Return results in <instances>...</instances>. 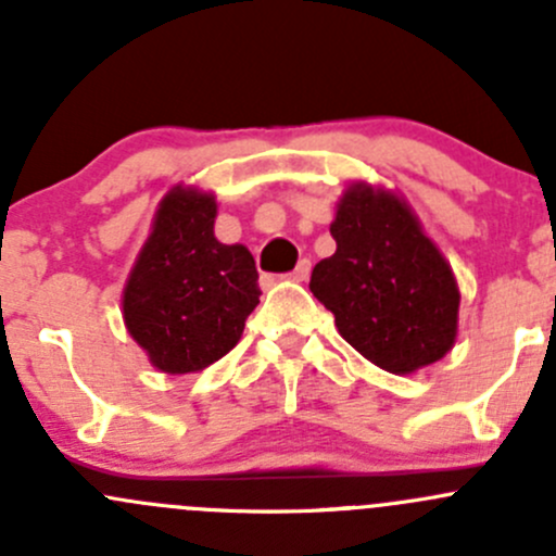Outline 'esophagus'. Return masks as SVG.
I'll return each instance as SVG.
<instances>
[{
    "label": "esophagus",
    "instance_id": "esophagus-1",
    "mask_svg": "<svg viewBox=\"0 0 556 556\" xmlns=\"http://www.w3.org/2000/svg\"><path fill=\"white\" fill-rule=\"evenodd\" d=\"M309 271H312V261H301L299 266H295V271L290 274V279H293V282H304V279H309Z\"/></svg>",
    "mask_w": 556,
    "mask_h": 556
}]
</instances>
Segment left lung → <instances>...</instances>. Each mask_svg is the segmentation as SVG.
<instances>
[{
  "instance_id": "left-lung-1",
  "label": "left lung",
  "mask_w": 556,
  "mask_h": 556,
  "mask_svg": "<svg viewBox=\"0 0 556 556\" xmlns=\"http://www.w3.org/2000/svg\"><path fill=\"white\" fill-rule=\"evenodd\" d=\"M336 252L312 271L314 299L374 366L414 374L457 339L459 290L452 266L397 193L355 182L330 223Z\"/></svg>"
}]
</instances>
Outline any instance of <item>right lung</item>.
Returning <instances> with one entry per match:
<instances>
[{
    "label": "right lung",
    "mask_w": 556,
    "mask_h": 556,
    "mask_svg": "<svg viewBox=\"0 0 556 556\" xmlns=\"http://www.w3.org/2000/svg\"><path fill=\"white\" fill-rule=\"evenodd\" d=\"M215 217V195L172 188L123 288L128 333L164 374L228 355L257 306L255 261L244 244L217 242Z\"/></svg>",
    "instance_id": "1"
}]
</instances>
